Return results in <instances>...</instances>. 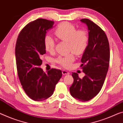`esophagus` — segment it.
Returning <instances> with one entry per match:
<instances>
[{
  "mask_svg": "<svg viewBox=\"0 0 123 123\" xmlns=\"http://www.w3.org/2000/svg\"><path fill=\"white\" fill-rule=\"evenodd\" d=\"M62 74H63V75H64L70 74L69 72H68V71L65 70H62Z\"/></svg>",
  "mask_w": 123,
  "mask_h": 123,
  "instance_id": "34e87169",
  "label": "esophagus"
}]
</instances>
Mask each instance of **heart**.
Here are the masks:
<instances>
[{
    "label": "heart",
    "mask_w": 123,
    "mask_h": 123,
    "mask_svg": "<svg viewBox=\"0 0 123 123\" xmlns=\"http://www.w3.org/2000/svg\"><path fill=\"white\" fill-rule=\"evenodd\" d=\"M55 34L60 40L68 42L69 49L77 55L82 54L88 46L89 38L87 32L85 30L76 31V27L69 22H64L60 24L55 30ZM44 45L45 49L47 52H54L55 42L49 35L45 37ZM74 60V55L70 53L59 56L56 59V62L64 68H69Z\"/></svg>",
    "instance_id": "1"
}]
</instances>
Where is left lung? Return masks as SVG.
Wrapping results in <instances>:
<instances>
[{"instance_id":"1","label":"left lung","mask_w":123,"mask_h":123,"mask_svg":"<svg viewBox=\"0 0 123 123\" xmlns=\"http://www.w3.org/2000/svg\"><path fill=\"white\" fill-rule=\"evenodd\" d=\"M88 31V43L83 54L81 66L85 74L82 79L72 73L74 82L70 92L74 98L82 102L93 98L101 91L109 68L110 49L107 37L97 25L87 18L80 20Z\"/></svg>"}]
</instances>
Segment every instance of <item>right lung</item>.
<instances>
[{
  "label": "right lung",
  "mask_w": 123,
  "mask_h": 123,
  "mask_svg": "<svg viewBox=\"0 0 123 123\" xmlns=\"http://www.w3.org/2000/svg\"><path fill=\"white\" fill-rule=\"evenodd\" d=\"M54 22L39 18L27 24L16 41L15 57L17 71L26 94L36 101H42L53 94L62 76V71L52 69L47 74L40 68L42 56L46 53L44 40Z\"/></svg>",
  "instance_id": "obj_1"
}]
</instances>
